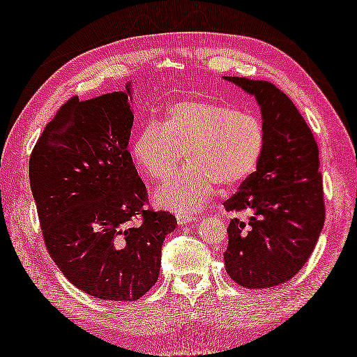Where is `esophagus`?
Here are the masks:
<instances>
[{"label": "esophagus", "instance_id": "34e87169", "mask_svg": "<svg viewBox=\"0 0 357 357\" xmlns=\"http://www.w3.org/2000/svg\"><path fill=\"white\" fill-rule=\"evenodd\" d=\"M176 220H178L179 225H187V223L193 222V220H195V217L190 215V213H178Z\"/></svg>", "mask_w": 357, "mask_h": 357}]
</instances>
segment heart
<instances>
[{
    "label": "heart",
    "instance_id": "obj_1",
    "mask_svg": "<svg viewBox=\"0 0 357 357\" xmlns=\"http://www.w3.org/2000/svg\"><path fill=\"white\" fill-rule=\"evenodd\" d=\"M267 131L257 115L207 100H181L164 120L142 125L132 156L148 176L164 181L176 170L183 151L185 168L156 192V201L176 213H192L215 193L245 183L261 164Z\"/></svg>",
    "mask_w": 357,
    "mask_h": 357
}]
</instances>
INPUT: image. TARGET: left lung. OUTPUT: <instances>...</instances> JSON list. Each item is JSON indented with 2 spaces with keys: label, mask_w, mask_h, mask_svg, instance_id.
I'll return each instance as SVG.
<instances>
[{
  "label": "left lung",
  "mask_w": 357,
  "mask_h": 357,
  "mask_svg": "<svg viewBox=\"0 0 357 357\" xmlns=\"http://www.w3.org/2000/svg\"><path fill=\"white\" fill-rule=\"evenodd\" d=\"M261 106L267 145L261 164L226 199L231 218L225 267L232 281L267 289L291 280L312 255L325 223L319 146L289 96L268 81L225 76Z\"/></svg>",
  "instance_id": "1"
}]
</instances>
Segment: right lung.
<instances>
[{
	"instance_id": "right-lung-1",
	"label": "right lung",
	"mask_w": 357,
	"mask_h": 357,
	"mask_svg": "<svg viewBox=\"0 0 357 357\" xmlns=\"http://www.w3.org/2000/svg\"><path fill=\"white\" fill-rule=\"evenodd\" d=\"M125 92L62 105L29 158L45 245L67 280L109 301H134L156 284L160 250L176 218L153 211L128 142ZM131 98V96H129Z\"/></svg>"
}]
</instances>
